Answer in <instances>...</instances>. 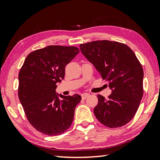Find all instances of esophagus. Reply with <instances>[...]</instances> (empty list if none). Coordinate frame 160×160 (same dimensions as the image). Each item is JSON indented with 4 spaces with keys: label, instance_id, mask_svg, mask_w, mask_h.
<instances>
[{
    "label": "esophagus",
    "instance_id": "obj_1",
    "mask_svg": "<svg viewBox=\"0 0 160 160\" xmlns=\"http://www.w3.org/2000/svg\"><path fill=\"white\" fill-rule=\"evenodd\" d=\"M81 96H82V99H85V98H87L88 96H89V94L87 93H82V95H81Z\"/></svg>",
    "mask_w": 160,
    "mask_h": 160
}]
</instances>
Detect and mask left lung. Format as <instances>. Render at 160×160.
I'll return each mask as SVG.
<instances>
[{
  "mask_svg": "<svg viewBox=\"0 0 160 160\" xmlns=\"http://www.w3.org/2000/svg\"><path fill=\"white\" fill-rule=\"evenodd\" d=\"M80 49L112 91L108 99L97 96L98 103L93 109L96 118L109 128L127 124L143 96L144 71L135 54L125 44L110 40L81 44Z\"/></svg>",
  "mask_w": 160,
  "mask_h": 160,
  "instance_id": "left-lung-1",
  "label": "left lung"
}]
</instances>
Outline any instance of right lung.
<instances>
[{
  "mask_svg": "<svg viewBox=\"0 0 160 160\" xmlns=\"http://www.w3.org/2000/svg\"><path fill=\"white\" fill-rule=\"evenodd\" d=\"M79 52L76 47L47 46L30 53L20 70V102L29 123L43 134L60 135L72 124L81 96H62L56 89Z\"/></svg>",
  "mask_w": 160,
  "mask_h": 160,
  "instance_id": "obj_1",
  "label": "right lung"
}]
</instances>
